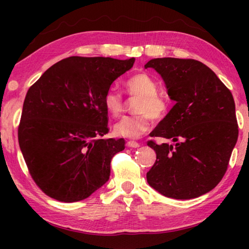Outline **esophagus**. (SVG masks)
<instances>
[{
	"label": "esophagus",
	"mask_w": 249,
	"mask_h": 249,
	"mask_svg": "<svg viewBox=\"0 0 249 249\" xmlns=\"http://www.w3.org/2000/svg\"><path fill=\"white\" fill-rule=\"evenodd\" d=\"M127 147H130V148H137V147H140V144H138L137 142H134V141H129L127 142Z\"/></svg>",
	"instance_id": "esophagus-1"
}]
</instances>
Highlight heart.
Here are the masks:
<instances>
[{"instance_id":"b5f03b06","label":"heart","mask_w":249,"mask_h":249,"mask_svg":"<svg viewBox=\"0 0 249 249\" xmlns=\"http://www.w3.org/2000/svg\"><path fill=\"white\" fill-rule=\"evenodd\" d=\"M124 89L132 98H138L135 102L133 116H125L113 127L116 136L124 138H140L150 127V118L160 120L166 115L169 101L165 95L158 93V84L147 73H137L127 79ZM104 108L113 117L119 116L123 111V96L114 89H109L103 98Z\"/></svg>"}]
</instances>
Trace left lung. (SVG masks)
<instances>
[{"label": "left lung", "instance_id": "obj_1", "mask_svg": "<svg viewBox=\"0 0 249 249\" xmlns=\"http://www.w3.org/2000/svg\"><path fill=\"white\" fill-rule=\"evenodd\" d=\"M165 81L174 105L148 141L157 159L147 182L162 196L188 200L205 195L224 177L238 137L231 91L208 66L195 59L156 58L145 65Z\"/></svg>", "mask_w": 249, "mask_h": 249}]
</instances>
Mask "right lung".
<instances>
[{
	"label": "right lung",
	"mask_w": 249,
	"mask_h": 249,
	"mask_svg": "<svg viewBox=\"0 0 249 249\" xmlns=\"http://www.w3.org/2000/svg\"><path fill=\"white\" fill-rule=\"evenodd\" d=\"M135 58L69 57L29 88L18 144L29 174L45 195L61 202L89 197L107 182L123 138H103L108 117L103 98Z\"/></svg>",
	"instance_id": "obj_1"
}]
</instances>
